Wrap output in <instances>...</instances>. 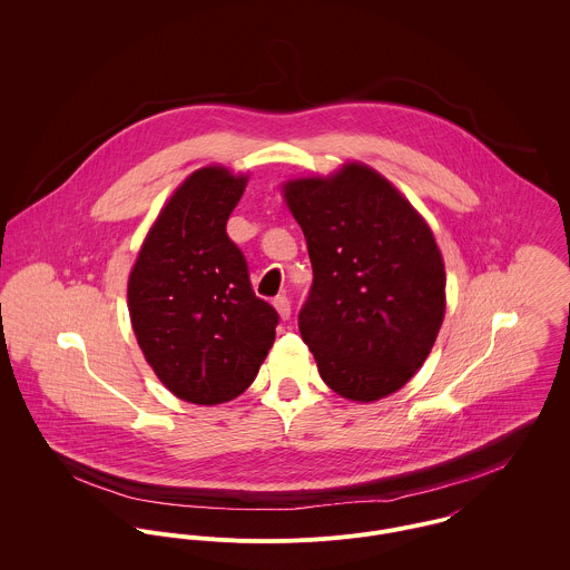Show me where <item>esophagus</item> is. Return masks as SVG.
<instances>
[{
  "mask_svg": "<svg viewBox=\"0 0 570 570\" xmlns=\"http://www.w3.org/2000/svg\"><path fill=\"white\" fill-rule=\"evenodd\" d=\"M274 307H276V312H278V316H281L283 321H287V318L292 316V303H289L287 296H276V298H274Z\"/></svg>",
  "mask_w": 570,
  "mask_h": 570,
  "instance_id": "1",
  "label": "esophagus"
}]
</instances>
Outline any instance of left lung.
Returning <instances> with one entry per match:
<instances>
[{
    "label": "left lung",
    "mask_w": 570,
    "mask_h": 570,
    "mask_svg": "<svg viewBox=\"0 0 570 570\" xmlns=\"http://www.w3.org/2000/svg\"><path fill=\"white\" fill-rule=\"evenodd\" d=\"M283 193L314 269L298 328L321 377L351 402L400 391L445 316V267L432 230L366 164L289 179Z\"/></svg>",
    "instance_id": "1"
}]
</instances>
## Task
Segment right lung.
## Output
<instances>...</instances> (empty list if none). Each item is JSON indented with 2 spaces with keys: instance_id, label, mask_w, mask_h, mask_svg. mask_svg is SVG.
<instances>
[{
  "instance_id": "right-lung-1",
  "label": "right lung",
  "mask_w": 570,
  "mask_h": 570,
  "mask_svg": "<svg viewBox=\"0 0 570 570\" xmlns=\"http://www.w3.org/2000/svg\"><path fill=\"white\" fill-rule=\"evenodd\" d=\"M247 177L195 170L173 193L129 274V316L164 386L184 402L239 397L274 344L278 314L249 283L226 224Z\"/></svg>"
}]
</instances>
